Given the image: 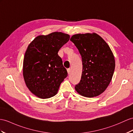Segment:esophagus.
Wrapping results in <instances>:
<instances>
[{"label": "esophagus", "mask_w": 133, "mask_h": 133, "mask_svg": "<svg viewBox=\"0 0 133 133\" xmlns=\"http://www.w3.org/2000/svg\"><path fill=\"white\" fill-rule=\"evenodd\" d=\"M67 72H68V74H70V73H71V69H68Z\"/></svg>", "instance_id": "34e87169"}]
</instances>
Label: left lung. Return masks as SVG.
I'll return each mask as SVG.
<instances>
[{
  "mask_svg": "<svg viewBox=\"0 0 133 133\" xmlns=\"http://www.w3.org/2000/svg\"><path fill=\"white\" fill-rule=\"evenodd\" d=\"M82 57L81 79L76 91L92 98L104 92L111 82L115 68L114 55L108 44L96 33L77 34L70 39Z\"/></svg>",
  "mask_w": 133,
  "mask_h": 133,
  "instance_id": "left-lung-1",
  "label": "left lung"
}]
</instances>
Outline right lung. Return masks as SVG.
I'll use <instances>...</instances> for the list:
<instances>
[{
    "mask_svg": "<svg viewBox=\"0 0 133 133\" xmlns=\"http://www.w3.org/2000/svg\"><path fill=\"white\" fill-rule=\"evenodd\" d=\"M69 38V34L53 32L38 35L29 44L23 61V76L29 90L38 98L55 95L68 76L58 52Z\"/></svg>",
    "mask_w": 133,
    "mask_h": 133,
    "instance_id": "1",
    "label": "right lung"
}]
</instances>
